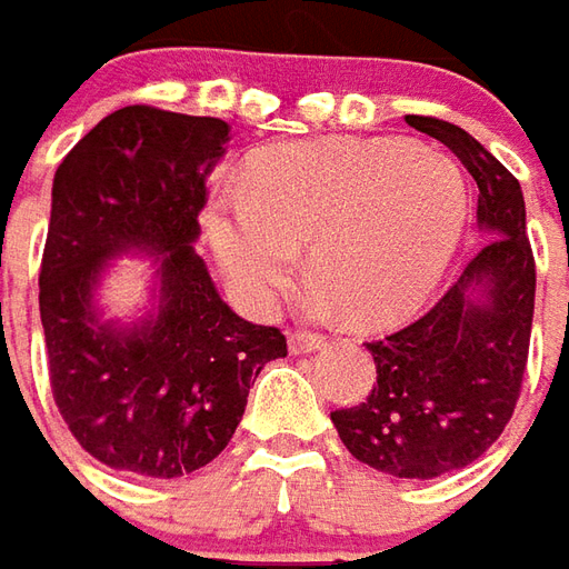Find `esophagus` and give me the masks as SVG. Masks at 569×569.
<instances>
[{
  "instance_id": "1",
  "label": "esophagus",
  "mask_w": 569,
  "mask_h": 569,
  "mask_svg": "<svg viewBox=\"0 0 569 569\" xmlns=\"http://www.w3.org/2000/svg\"><path fill=\"white\" fill-rule=\"evenodd\" d=\"M323 348V336L313 332H289V351L292 353H311Z\"/></svg>"
}]
</instances>
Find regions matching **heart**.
I'll list each match as a JSON object with an SVG mask.
<instances>
[{
    "label": "heart",
    "mask_w": 569,
    "mask_h": 569,
    "mask_svg": "<svg viewBox=\"0 0 569 569\" xmlns=\"http://www.w3.org/2000/svg\"><path fill=\"white\" fill-rule=\"evenodd\" d=\"M462 166L400 138H323L261 150L243 184H221L206 237L233 296L268 311L301 273L311 308L360 329L400 323L431 298L462 243Z\"/></svg>",
    "instance_id": "obj_1"
}]
</instances>
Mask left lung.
<instances>
[{"mask_svg":"<svg viewBox=\"0 0 569 569\" xmlns=\"http://www.w3.org/2000/svg\"><path fill=\"white\" fill-rule=\"evenodd\" d=\"M407 122L478 181V228L490 243L425 317L367 341L376 385L360 407L336 409L332 425L369 468L431 480L480 459L506 431L530 351L536 264L518 178L459 126Z\"/></svg>","mask_w":569,"mask_h":569,"instance_id":"1","label":"left lung"}]
</instances>
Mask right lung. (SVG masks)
<instances>
[{
    "instance_id": "1",
    "label": "right lung",
    "mask_w": 569,
    "mask_h": 569,
    "mask_svg": "<svg viewBox=\"0 0 569 569\" xmlns=\"http://www.w3.org/2000/svg\"><path fill=\"white\" fill-rule=\"evenodd\" d=\"M224 119L132 104L104 117L54 172L39 313L54 403L79 447L138 478H184L228 447L286 336L221 301L200 240L206 174ZM122 254L151 258V305L107 321L97 286Z\"/></svg>"
}]
</instances>
